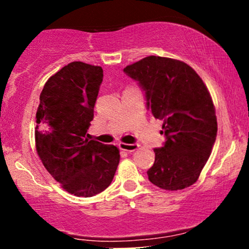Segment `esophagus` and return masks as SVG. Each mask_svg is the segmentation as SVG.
Instances as JSON below:
<instances>
[{"label": "esophagus", "instance_id": "obj_1", "mask_svg": "<svg viewBox=\"0 0 249 249\" xmlns=\"http://www.w3.org/2000/svg\"><path fill=\"white\" fill-rule=\"evenodd\" d=\"M139 147L138 144H125V142H119V148L126 152H133Z\"/></svg>", "mask_w": 249, "mask_h": 249}]
</instances>
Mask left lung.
I'll return each instance as SVG.
<instances>
[{
  "label": "left lung",
  "instance_id": "1",
  "mask_svg": "<svg viewBox=\"0 0 249 249\" xmlns=\"http://www.w3.org/2000/svg\"><path fill=\"white\" fill-rule=\"evenodd\" d=\"M124 72L138 82L154 118L164 121L166 141L154 148L148 180L167 191L191 186L210 158L218 132L206 85L186 63L166 57H145Z\"/></svg>",
  "mask_w": 249,
  "mask_h": 249
}]
</instances>
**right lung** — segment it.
<instances>
[{
    "label": "right lung",
    "mask_w": 249,
    "mask_h": 249,
    "mask_svg": "<svg viewBox=\"0 0 249 249\" xmlns=\"http://www.w3.org/2000/svg\"><path fill=\"white\" fill-rule=\"evenodd\" d=\"M103 82L101 67L72 62L44 84L36 112V150L44 167L65 191L93 196L112 181L119 150L87 139Z\"/></svg>",
    "instance_id": "add662e5"
}]
</instances>
